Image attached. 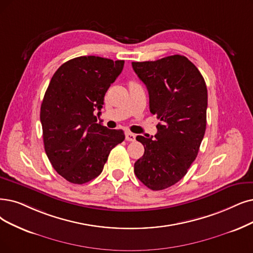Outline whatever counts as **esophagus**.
<instances>
[{
  "instance_id": "obj_1",
  "label": "esophagus",
  "mask_w": 253,
  "mask_h": 253,
  "mask_svg": "<svg viewBox=\"0 0 253 253\" xmlns=\"http://www.w3.org/2000/svg\"><path fill=\"white\" fill-rule=\"evenodd\" d=\"M126 141H135L136 140V135L133 133H126Z\"/></svg>"
}]
</instances>
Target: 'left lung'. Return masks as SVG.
<instances>
[{
	"label": "left lung",
	"mask_w": 253,
	"mask_h": 253,
	"mask_svg": "<svg viewBox=\"0 0 253 253\" xmlns=\"http://www.w3.org/2000/svg\"><path fill=\"white\" fill-rule=\"evenodd\" d=\"M132 65L148 90L150 113L161 120L155 137H136L144 155L134 172L147 188L164 190L183 178L197 157L207 126V85L185 56Z\"/></svg>",
	"instance_id": "1"
}]
</instances>
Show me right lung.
<instances>
[{
	"label": "right lung",
	"mask_w": 253,
	"mask_h": 253,
	"mask_svg": "<svg viewBox=\"0 0 253 253\" xmlns=\"http://www.w3.org/2000/svg\"><path fill=\"white\" fill-rule=\"evenodd\" d=\"M124 64V60L81 56L63 63L50 80L40 108L44 149L69 183L82 185L98 176L110 151L125 140L121 129L97 123L107 90Z\"/></svg>",
	"instance_id": "1"
}]
</instances>
